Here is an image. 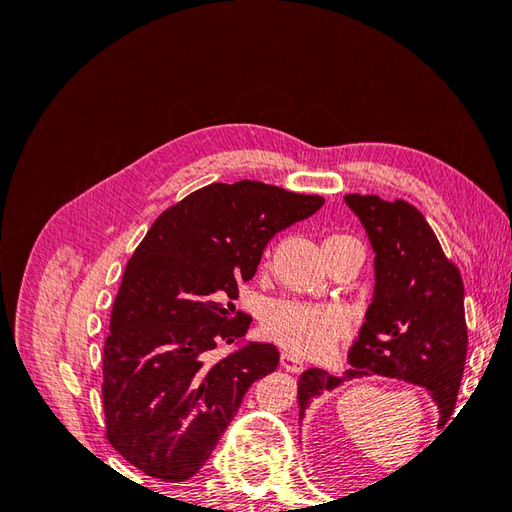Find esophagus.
<instances>
[{
  "label": "esophagus",
  "mask_w": 512,
  "mask_h": 512,
  "mask_svg": "<svg viewBox=\"0 0 512 512\" xmlns=\"http://www.w3.org/2000/svg\"><path fill=\"white\" fill-rule=\"evenodd\" d=\"M280 365H282L286 371H290V374H299V371H303V367H305V363L299 359V356L292 354V352H282Z\"/></svg>",
  "instance_id": "obj_1"
}]
</instances>
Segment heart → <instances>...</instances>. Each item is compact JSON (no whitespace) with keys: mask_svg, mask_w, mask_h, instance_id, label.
I'll list each match as a JSON object with an SVG mask.
<instances>
[{"mask_svg":"<svg viewBox=\"0 0 512 512\" xmlns=\"http://www.w3.org/2000/svg\"><path fill=\"white\" fill-rule=\"evenodd\" d=\"M262 324L275 342L314 354L331 348L348 331L350 316L342 305L275 299L262 312Z\"/></svg>","mask_w":512,"mask_h":512,"instance_id":"b5f03b06","label":"heart"}]
</instances>
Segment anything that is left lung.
Wrapping results in <instances>:
<instances>
[{"label":"left lung","instance_id":"obj_1","mask_svg":"<svg viewBox=\"0 0 512 512\" xmlns=\"http://www.w3.org/2000/svg\"><path fill=\"white\" fill-rule=\"evenodd\" d=\"M346 203L376 252L374 301L350 348L346 374H301L299 418L322 391L378 374L423 386L440 408L442 427L453 416L468 352L461 273L423 213L406 200L348 194Z\"/></svg>","mask_w":512,"mask_h":512}]
</instances>
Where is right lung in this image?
I'll use <instances>...</instances> for the list:
<instances>
[{"label":"right lung","instance_id":"1","mask_svg":"<svg viewBox=\"0 0 512 512\" xmlns=\"http://www.w3.org/2000/svg\"><path fill=\"white\" fill-rule=\"evenodd\" d=\"M324 205L260 181L211 183L168 207L134 250L104 342L106 440L132 466L166 483L194 476L237 414L247 389L275 371L280 352L252 342L235 314L275 232Z\"/></svg>","mask_w":512,"mask_h":512}]
</instances>
